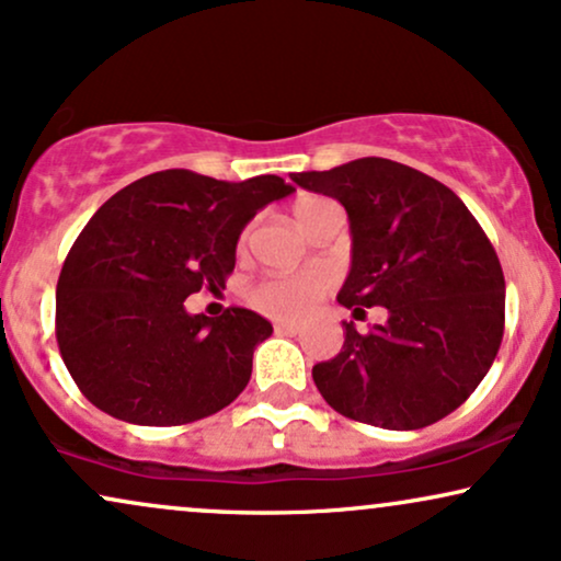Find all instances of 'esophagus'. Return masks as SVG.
I'll list each match as a JSON object with an SVG mask.
<instances>
[{
	"label": "esophagus",
	"instance_id": "esophagus-1",
	"mask_svg": "<svg viewBox=\"0 0 561 561\" xmlns=\"http://www.w3.org/2000/svg\"><path fill=\"white\" fill-rule=\"evenodd\" d=\"M275 333H278V335H299L301 328H299V324H294V322H278V324H275Z\"/></svg>",
	"mask_w": 561,
	"mask_h": 561
}]
</instances>
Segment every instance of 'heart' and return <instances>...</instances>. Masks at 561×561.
<instances>
[{"label":"heart","mask_w":561,"mask_h":561,"mask_svg":"<svg viewBox=\"0 0 561 561\" xmlns=\"http://www.w3.org/2000/svg\"><path fill=\"white\" fill-rule=\"evenodd\" d=\"M320 205H324V199L317 197H307L301 199V203H296V220L301 224V220ZM328 275L312 273V270H307V273L270 275V278L260 280L257 286L249 291V304H252L257 312L275 317V320H301V317L312 312V307L320 301V296L328 291Z\"/></svg>","instance_id":"heart-1"}]
</instances>
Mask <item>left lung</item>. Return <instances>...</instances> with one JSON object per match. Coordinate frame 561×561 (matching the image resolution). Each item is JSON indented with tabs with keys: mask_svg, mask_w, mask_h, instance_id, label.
Masks as SVG:
<instances>
[{
	"mask_svg": "<svg viewBox=\"0 0 561 561\" xmlns=\"http://www.w3.org/2000/svg\"><path fill=\"white\" fill-rule=\"evenodd\" d=\"M304 190L335 197L351 224V273L337 301L385 307L341 354L314 364L317 390L362 424L421 428L462 405L494 364L504 333V275L492 241L437 179L387 158L301 171Z\"/></svg>",
	"mask_w": 561,
	"mask_h": 561,
	"instance_id": "1",
	"label": "left lung"
}]
</instances>
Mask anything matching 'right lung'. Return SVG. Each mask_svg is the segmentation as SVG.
I'll return each instance as SVG.
<instances>
[{
  "label": "right lung",
  "mask_w": 561,
  "mask_h": 561,
  "mask_svg": "<svg viewBox=\"0 0 561 561\" xmlns=\"http://www.w3.org/2000/svg\"><path fill=\"white\" fill-rule=\"evenodd\" d=\"M291 192L273 174L218 182L169 169L95 210L57 283L59 354L90 403L127 424L179 426L239 398L273 324L241 307L190 314L184 301L226 288L239 233Z\"/></svg>",
  "instance_id": "add662e5"
}]
</instances>
